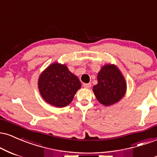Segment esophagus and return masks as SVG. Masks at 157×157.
<instances>
[{
  "label": "esophagus",
  "mask_w": 157,
  "mask_h": 157,
  "mask_svg": "<svg viewBox=\"0 0 157 157\" xmlns=\"http://www.w3.org/2000/svg\"><path fill=\"white\" fill-rule=\"evenodd\" d=\"M83 86L85 88H86V89H89L91 86V82H89V83H83Z\"/></svg>",
  "instance_id": "1"
}]
</instances>
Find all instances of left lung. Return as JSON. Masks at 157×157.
I'll list each match as a JSON object with an SVG mask.
<instances>
[{"label":"left lung","mask_w":157,"mask_h":157,"mask_svg":"<svg viewBox=\"0 0 157 157\" xmlns=\"http://www.w3.org/2000/svg\"><path fill=\"white\" fill-rule=\"evenodd\" d=\"M98 83L93 87L97 100L109 106L116 103L124 96L126 90L125 80L114 65L102 67L97 75Z\"/></svg>","instance_id":"obj_1"}]
</instances>
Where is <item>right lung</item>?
I'll list each match as a JSON object with an SVG mask.
<instances>
[{
    "label": "right lung",
    "mask_w": 157,
    "mask_h": 157,
    "mask_svg": "<svg viewBox=\"0 0 157 157\" xmlns=\"http://www.w3.org/2000/svg\"><path fill=\"white\" fill-rule=\"evenodd\" d=\"M81 87L78 77L65 65L53 63L40 75L38 88L46 102L55 107H65L72 101Z\"/></svg>",
    "instance_id": "right-lung-1"
}]
</instances>
